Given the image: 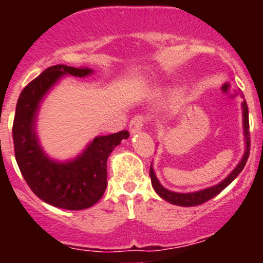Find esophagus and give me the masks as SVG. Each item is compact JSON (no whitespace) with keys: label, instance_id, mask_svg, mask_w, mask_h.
<instances>
[{"label":"esophagus","instance_id":"obj_1","mask_svg":"<svg viewBox=\"0 0 263 263\" xmlns=\"http://www.w3.org/2000/svg\"><path fill=\"white\" fill-rule=\"evenodd\" d=\"M145 124V118L142 116H135L134 118L131 119V122H129V131H131V134H136V132H139L140 129H142V127H144Z\"/></svg>","mask_w":263,"mask_h":263}]
</instances>
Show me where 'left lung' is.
Listing matches in <instances>:
<instances>
[{
	"label": "left lung",
	"mask_w": 263,
	"mask_h": 263,
	"mask_svg": "<svg viewBox=\"0 0 263 263\" xmlns=\"http://www.w3.org/2000/svg\"><path fill=\"white\" fill-rule=\"evenodd\" d=\"M242 109H243V128H245V136H246V151L243 154L242 160L239 161L237 166L234 168V171L227 177L222 182H220L219 184L213 185L210 188H205V190L197 191V192H191V193H178V192H172V191L166 190L163 185L160 184V182L156 178L155 173H154L153 166H150V178H151V184L153 188L155 190V192L160 196L161 198H164L168 202L173 203V205L178 206H184V208H190V206H197L201 203L206 202V201L211 200L216 195H219L224 188H227L235 178L238 177V174L243 171L245 168L247 160H248L249 156V148H251V139H249V119H248V107H247V102L242 103Z\"/></svg>",
	"instance_id": "8db88e82"
}]
</instances>
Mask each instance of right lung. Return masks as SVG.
Wrapping results in <instances>:
<instances>
[{
    "label": "right lung",
    "instance_id": "right-lung-1",
    "mask_svg": "<svg viewBox=\"0 0 263 263\" xmlns=\"http://www.w3.org/2000/svg\"><path fill=\"white\" fill-rule=\"evenodd\" d=\"M92 73L90 68L55 65L29 82L18 97L12 139L16 163L30 190L41 200L65 210L91 208L107 188V160L113 148L128 139V131L98 136L73 160L60 163L46 155L35 132L36 113L44 95L63 75L78 78Z\"/></svg>",
    "mask_w": 263,
    "mask_h": 263
}]
</instances>
